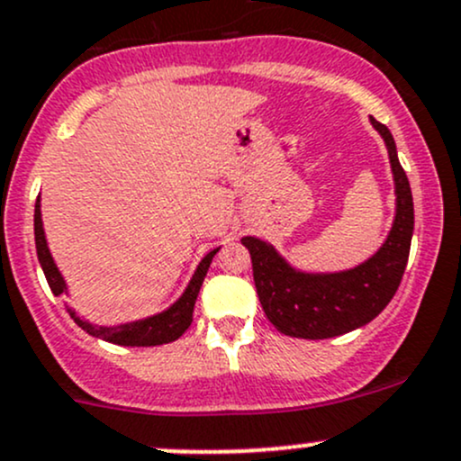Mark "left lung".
I'll return each mask as SVG.
<instances>
[{"instance_id": "obj_1", "label": "left lung", "mask_w": 461, "mask_h": 461, "mask_svg": "<svg viewBox=\"0 0 461 461\" xmlns=\"http://www.w3.org/2000/svg\"><path fill=\"white\" fill-rule=\"evenodd\" d=\"M371 123L389 148L397 194L393 230L373 258L340 274H300L271 245L243 239L265 316L285 336L324 340L353 331L371 322L400 287L413 236V196L389 128L373 116Z\"/></svg>"}]
</instances>
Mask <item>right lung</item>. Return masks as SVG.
<instances>
[{"label":"right lung","instance_id":"right-lung-1","mask_svg":"<svg viewBox=\"0 0 461 461\" xmlns=\"http://www.w3.org/2000/svg\"><path fill=\"white\" fill-rule=\"evenodd\" d=\"M35 245H37V256L39 263H41L43 274H46L48 285H50L52 294L61 295L66 292V283L61 278L59 269L57 265L52 263V256L48 251L46 245V236H43V227H41V212H39V201L35 203ZM218 249L210 251L205 258L201 260L198 265L196 274L192 276L190 285H187L185 294L167 309V312L158 313V316H152L148 320H139V322H130V324H121V327H92V324L84 322L70 312V316L75 318V322L79 324L84 331H88L90 336L101 338V340L114 342V345H123V347H157V345H167V342H174L176 338H181L185 333V329L192 324V316H194V304H196L198 292H201V285L205 280L207 269H210L212 258H214Z\"/></svg>","mask_w":461,"mask_h":461}]
</instances>
